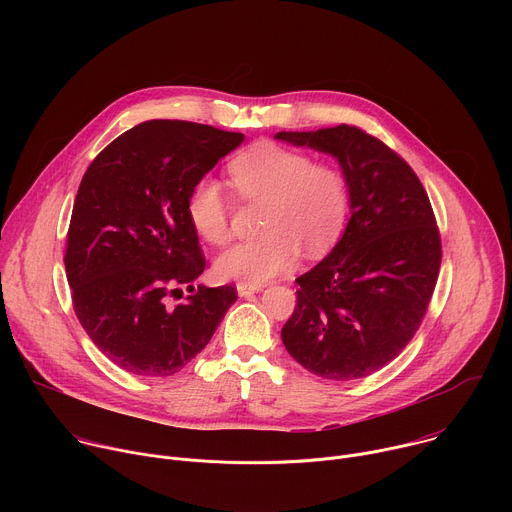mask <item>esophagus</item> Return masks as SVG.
Listing matches in <instances>:
<instances>
[{
    "label": "esophagus",
    "mask_w": 512,
    "mask_h": 512,
    "mask_svg": "<svg viewBox=\"0 0 512 512\" xmlns=\"http://www.w3.org/2000/svg\"><path fill=\"white\" fill-rule=\"evenodd\" d=\"M261 291V287H255V285H245V283H239L237 285V294L241 296V298H247V296H251V294H259Z\"/></svg>",
    "instance_id": "34e87169"
}]
</instances>
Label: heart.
I'll return each instance as SVG.
<instances>
[{
  "label": "heart",
  "instance_id": "heart-1",
  "mask_svg": "<svg viewBox=\"0 0 512 512\" xmlns=\"http://www.w3.org/2000/svg\"><path fill=\"white\" fill-rule=\"evenodd\" d=\"M229 176L245 198L267 200L261 239L239 241L216 257L221 279L263 285L296 265L300 253L324 255L340 237L348 214L344 176L298 150L273 141H255L233 158ZM186 216L206 243L229 237V202L214 178H200L188 198Z\"/></svg>",
  "mask_w": 512,
  "mask_h": 512
}]
</instances>
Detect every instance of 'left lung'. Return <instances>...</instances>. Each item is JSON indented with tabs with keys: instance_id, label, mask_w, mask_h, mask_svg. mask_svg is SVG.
I'll return each mask as SVG.
<instances>
[{
	"instance_id": "left-lung-1",
	"label": "left lung",
	"mask_w": 512,
	"mask_h": 512,
	"mask_svg": "<svg viewBox=\"0 0 512 512\" xmlns=\"http://www.w3.org/2000/svg\"><path fill=\"white\" fill-rule=\"evenodd\" d=\"M275 139L332 156L350 204L340 241L296 279L298 306L281 340L322 379L369 377L407 346L427 312L442 263L429 198L409 164L358 127L279 131Z\"/></svg>"
}]
</instances>
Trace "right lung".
Listing matches in <instances>:
<instances>
[{"mask_svg": "<svg viewBox=\"0 0 512 512\" xmlns=\"http://www.w3.org/2000/svg\"><path fill=\"white\" fill-rule=\"evenodd\" d=\"M243 139L152 119L121 133L85 172L66 237V277L79 322L119 369L141 377L182 371L237 302L231 285H192L206 261L186 198ZM182 284L193 296L172 309L169 296Z\"/></svg>", "mask_w": 512, "mask_h": 512, "instance_id": "add662e5", "label": "right lung"}]
</instances>
